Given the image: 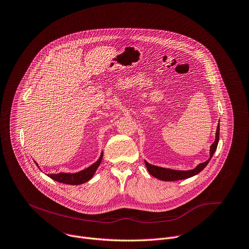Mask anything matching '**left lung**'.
<instances>
[{
    "instance_id": "obj_1",
    "label": "left lung",
    "mask_w": 249,
    "mask_h": 249,
    "mask_svg": "<svg viewBox=\"0 0 249 249\" xmlns=\"http://www.w3.org/2000/svg\"><path fill=\"white\" fill-rule=\"evenodd\" d=\"M219 135H220V123H218L216 134H215V141L214 142L210 145V150H209V158L202 163H199L197 166L192 170H174L170 168H163L159 166H155V165L149 164L147 161L144 160V164L146 166V169L148 173L153 176L154 178L161 180V181H166V182H173V181H179V180H184L188 179L191 177L196 176L199 172H201L205 167L206 165L209 163L210 159L212 158L214 152L217 149V145L219 142Z\"/></svg>"
}]
</instances>
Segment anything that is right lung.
Segmentation results:
<instances>
[{
  "label": "right lung",
  "mask_w": 249,
  "mask_h": 249,
  "mask_svg": "<svg viewBox=\"0 0 249 249\" xmlns=\"http://www.w3.org/2000/svg\"><path fill=\"white\" fill-rule=\"evenodd\" d=\"M103 155H104V152L102 151L99 159L95 163H93L91 166H89L88 168H86L84 170H81L76 173H62L61 172V173H57V174H48V177H50L51 179H53L56 182H59L61 184H66V185L84 184L94 177L97 169L99 168L100 164L102 162ZM35 163L39 168L38 163L36 161H35Z\"/></svg>",
  "instance_id": "1"
}]
</instances>
